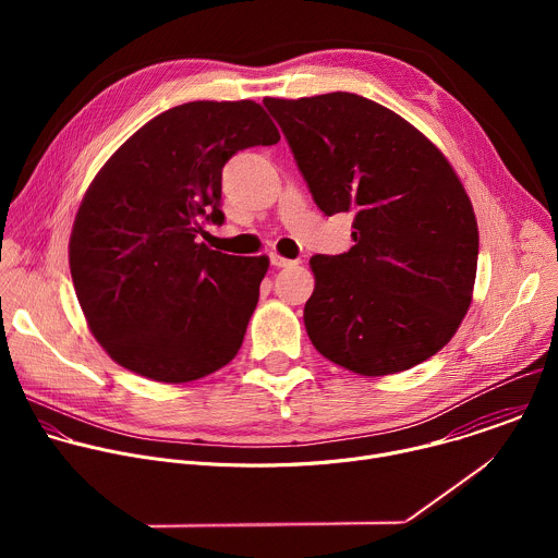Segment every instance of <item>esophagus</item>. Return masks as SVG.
Here are the masks:
<instances>
[{"mask_svg":"<svg viewBox=\"0 0 558 558\" xmlns=\"http://www.w3.org/2000/svg\"><path fill=\"white\" fill-rule=\"evenodd\" d=\"M271 265H274V267H293V265H298V260H289V258H284V256L271 254Z\"/></svg>","mask_w":558,"mask_h":558,"instance_id":"obj_1","label":"esophagus"}]
</instances>
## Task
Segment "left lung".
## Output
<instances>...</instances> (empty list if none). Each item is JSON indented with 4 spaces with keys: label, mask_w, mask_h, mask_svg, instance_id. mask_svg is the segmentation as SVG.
Masks as SVG:
<instances>
[{
    "label": "left lung",
    "mask_w": 558,
    "mask_h": 558,
    "mask_svg": "<svg viewBox=\"0 0 558 558\" xmlns=\"http://www.w3.org/2000/svg\"><path fill=\"white\" fill-rule=\"evenodd\" d=\"M308 192L353 211L355 245L308 260L304 327L327 360L390 375L441 351L472 300L480 229L446 156L407 119L351 93L271 99Z\"/></svg>",
    "instance_id": "1"
}]
</instances>
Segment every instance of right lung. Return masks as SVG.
<instances>
[{"mask_svg": "<svg viewBox=\"0 0 558 558\" xmlns=\"http://www.w3.org/2000/svg\"><path fill=\"white\" fill-rule=\"evenodd\" d=\"M278 141L256 101H192L108 158L76 211L68 256L88 327L117 364L183 384L235 357L269 258L209 250L203 222L225 220L229 158Z\"/></svg>", "mask_w": 558, "mask_h": 558, "instance_id": "add662e5", "label": "right lung"}]
</instances>
